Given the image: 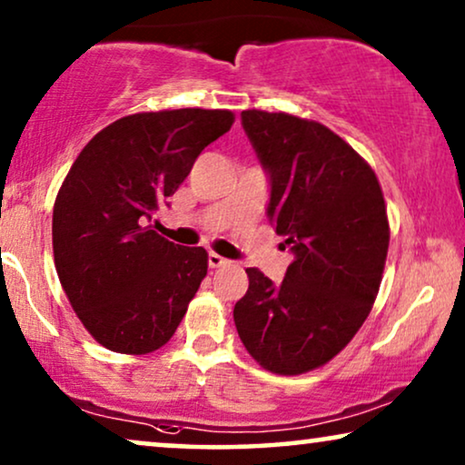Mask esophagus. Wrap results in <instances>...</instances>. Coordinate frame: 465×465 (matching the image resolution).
<instances>
[{"mask_svg":"<svg viewBox=\"0 0 465 465\" xmlns=\"http://www.w3.org/2000/svg\"><path fill=\"white\" fill-rule=\"evenodd\" d=\"M207 264L212 266V269H220V266H226V264H231V260L222 258L220 253H213V252H209V256H207Z\"/></svg>","mask_w":465,"mask_h":465,"instance_id":"esophagus-1","label":"esophagus"}]
</instances>
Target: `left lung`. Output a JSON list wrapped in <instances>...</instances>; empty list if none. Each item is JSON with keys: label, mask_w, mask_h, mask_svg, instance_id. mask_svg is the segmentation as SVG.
Wrapping results in <instances>:
<instances>
[{"label": "left lung", "mask_w": 465, "mask_h": 465, "mask_svg": "<svg viewBox=\"0 0 465 465\" xmlns=\"http://www.w3.org/2000/svg\"><path fill=\"white\" fill-rule=\"evenodd\" d=\"M241 124L269 180L266 218L294 260L282 283L245 269L234 326L266 371L301 374L332 360L371 313L390 247L383 193L320 123L247 110Z\"/></svg>", "instance_id": "1"}]
</instances>
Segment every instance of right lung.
Masks as SVG:
<instances>
[{
  "label": "right lung",
  "mask_w": 465,
  "mask_h": 465,
  "mask_svg": "<svg viewBox=\"0 0 465 465\" xmlns=\"http://www.w3.org/2000/svg\"><path fill=\"white\" fill-rule=\"evenodd\" d=\"M232 123L231 112L201 107L133 114L99 131L69 169L53 212L56 272L110 351H156L180 326L207 252L171 243L150 222Z\"/></svg>",
  "instance_id": "right-lung-1"
}]
</instances>
